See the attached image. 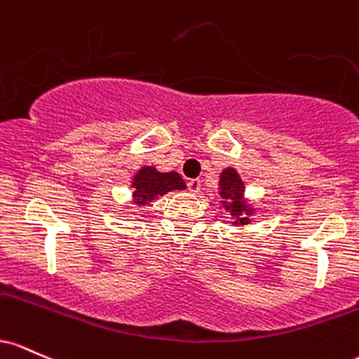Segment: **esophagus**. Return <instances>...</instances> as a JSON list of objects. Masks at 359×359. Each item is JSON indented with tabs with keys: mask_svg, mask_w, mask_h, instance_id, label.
I'll list each match as a JSON object with an SVG mask.
<instances>
[{
	"mask_svg": "<svg viewBox=\"0 0 359 359\" xmlns=\"http://www.w3.org/2000/svg\"><path fill=\"white\" fill-rule=\"evenodd\" d=\"M188 190H190L191 193H198L201 190V181L198 178L188 181Z\"/></svg>",
	"mask_w": 359,
	"mask_h": 359,
	"instance_id": "obj_1",
	"label": "esophagus"
}]
</instances>
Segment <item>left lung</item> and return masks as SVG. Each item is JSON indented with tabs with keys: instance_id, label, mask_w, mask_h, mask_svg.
I'll use <instances>...</instances> for the list:
<instances>
[{
	"instance_id": "obj_1",
	"label": "left lung",
	"mask_w": 359,
	"mask_h": 359,
	"mask_svg": "<svg viewBox=\"0 0 359 359\" xmlns=\"http://www.w3.org/2000/svg\"><path fill=\"white\" fill-rule=\"evenodd\" d=\"M219 195L222 207L233 217V225H245L251 222L249 217L255 213V208L244 198V181L233 168H225L220 172Z\"/></svg>"
}]
</instances>
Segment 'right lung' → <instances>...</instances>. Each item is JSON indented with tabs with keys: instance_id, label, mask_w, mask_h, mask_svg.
I'll use <instances>...</instances> for the list:
<instances>
[{
	"instance_id": "obj_1",
	"label": "right lung",
	"mask_w": 359,
	"mask_h": 359,
	"mask_svg": "<svg viewBox=\"0 0 359 359\" xmlns=\"http://www.w3.org/2000/svg\"><path fill=\"white\" fill-rule=\"evenodd\" d=\"M132 188H134L132 191L134 203L139 207H146L158 200L159 196L166 195L168 191L184 190L187 184L178 172H161L154 166H144L135 172L134 180H132Z\"/></svg>"
}]
</instances>
